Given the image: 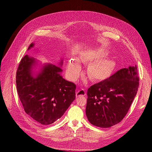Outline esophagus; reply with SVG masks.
Masks as SVG:
<instances>
[{"mask_svg":"<svg viewBox=\"0 0 152 152\" xmlns=\"http://www.w3.org/2000/svg\"><path fill=\"white\" fill-rule=\"evenodd\" d=\"M86 91L84 89H80V90H78L76 92V97H79V96H84L86 95Z\"/></svg>","mask_w":152,"mask_h":152,"instance_id":"obj_1","label":"esophagus"}]
</instances>
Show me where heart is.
<instances>
[{
    "label": "heart",
    "mask_w": 152,
    "mask_h": 152,
    "mask_svg": "<svg viewBox=\"0 0 152 152\" xmlns=\"http://www.w3.org/2000/svg\"><path fill=\"white\" fill-rule=\"evenodd\" d=\"M100 55H95L93 57L81 59L83 62L87 61L98 60L101 58ZM115 63L110 60H103L92 65L88 69L89 76L94 81H103L108 78L115 68ZM81 70V66L77 61L74 59H70L67 64L66 73L68 77L71 81H76L77 79Z\"/></svg>",
    "instance_id": "b5f03b06"
}]
</instances>
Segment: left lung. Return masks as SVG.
I'll return each mask as SVG.
<instances>
[{
    "label": "left lung",
    "instance_id": "obj_1",
    "mask_svg": "<svg viewBox=\"0 0 152 152\" xmlns=\"http://www.w3.org/2000/svg\"><path fill=\"white\" fill-rule=\"evenodd\" d=\"M136 65L123 68L87 90L86 114L93 125L107 128L120 122L139 87Z\"/></svg>",
    "mask_w": 152,
    "mask_h": 152
}]
</instances>
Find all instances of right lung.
Wrapping results in <instances>:
<instances>
[{
  "label": "right lung",
  "mask_w": 152,
  "mask_h": 152,
  "mask_svg": "<svg viewBox=\"0 0 152 152\" xmlns=\"http://www.w3.org/2000/svg\"><path fill=\"white\" fill-rule=\"evenodd\" d=\"M34 46L31 43L29 50ZM63 65V60L59 63ZM38 61L28 55L18 66L16 83L19 98L25 112L43 125L60 119L76 98V85L63 78L60 67L50 63L35 71Z\"/></svg>",
  "instance_id": "add662e5"
}]
</instances>
